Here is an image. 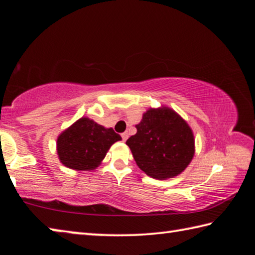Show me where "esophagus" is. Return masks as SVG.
I'll return each mask as SVG.
<instances>
[{"label": "esophagus", "instance_id": "34e87169", "mask_svg": "<svg viewBox=\"0 0 255 255\" xmlns=\"http://www.w3.org/2000/svg\"><path fill=\"white\" fill-rule=\"evenodd\" d=\"M122 138H123L124 141H126L128 139V132H123L122 133Z\"/></svg>", "mask_w": 255, "mask_h": 255}]
</instances>
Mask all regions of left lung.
I'll list each match as a JSON object with an SVG mask.
<instances>
[{
  "mask_svg": "<svg viewBox=\"0 0 255 255\" xmlns=\"http://www.w3.org/2000/svg\"><path fill=\"white\" fill-rule=\"evenodd\" d=\"M136 129V135L129 137L126 144L147 175L159 180L173 178L191 162L195 154L192 130L173 110H147Z\"/></svg>",
  "mask_w": 255,
  "mask_h": 255,
  "instance_id": "left-lung-1",
  "label": "left lung"
}]
</instances>
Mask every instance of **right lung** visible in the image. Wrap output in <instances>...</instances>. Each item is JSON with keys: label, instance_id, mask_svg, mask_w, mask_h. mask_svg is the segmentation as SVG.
Wrapping results in <instances>:
<instances>
[{"label": "right lung", "instance_id": "right-lung-1", "mask_svg": "<svg viewBox=\"0 0 255 255\" xmlns=\"http://www.w3.org/2000/svg\"><path fill=\"white\" fill-rule=\"evenodd\" d=\"M122 139L112 128L81 118L60 133L57 153L60 162L73 170H93L105 158L110 146Z\"/></svg>", "mask_w": 255, "mask_h": 255}]
</instances>
